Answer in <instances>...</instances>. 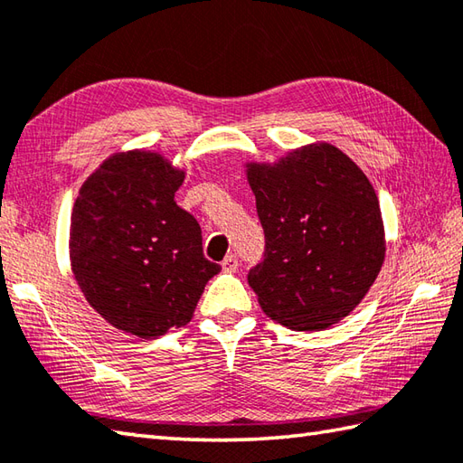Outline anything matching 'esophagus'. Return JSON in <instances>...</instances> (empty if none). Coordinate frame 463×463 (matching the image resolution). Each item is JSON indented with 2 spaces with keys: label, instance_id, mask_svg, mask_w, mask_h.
Returning <instances> with one entry per match:
<instances>
[{
  "label": "esophagus",
  "instance_id": "1",
  "mask_svg": "<svg viewBox=\"0 0 463 463\" xmlns=\"http://www.w3.org/2000/svg\"><path fill=\"white\" fill-rule=\"evenodd\" d=\"M221 267H222L224 272H237V269H239V259L234 257V254H229V257H226V259L221 262Z\"/></svg>",
  "mask_w": 463,
  "mask_h": 463
}]
</instances>
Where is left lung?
I'll return each mask as SVG.
<instances>
[{
  "label": "left lung",
  "mask_w": 463,
  "mask_h": 463,
  "mask_svg": "<svg viewBox=\"0 0 463 463\" xmlns=\"http://www.w3.org/2000/svg\"><path fill=\"white\" fill-rule=\"evenodd\" d=\"M244 169L267 239L264 260L249 272L262 312L298 332L346 318L386 257L380 203L368 176L324 141Z\"/></svg>",
  "instance_id": "left-lung-1"
}]
</instances>
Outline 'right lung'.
<instances>
[{
  "label": "right lung",
  "instance_id": "add662e5",
  "mask_svg": "<svg viewBox=\"0 0 463 463\" xmlns=\"http://www.w3.org/2000/svg\"><path fill=\"white\" fill-rule=\"evenodd\" d=\"M184 171L161 153H113L81 184L69 260L85 300L145 340L189 324L221 267L204 259L201 226L175 203Z\"/></svg>",
  "mask_w": 463,
  "mask_h": 463
}]
</instances>
